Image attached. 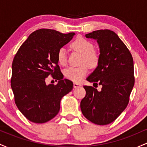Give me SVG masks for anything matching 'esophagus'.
<instances>
[{"instance_id":"1","label":"esophagus","mask_w":147,"mask_h":147,"mask_svg":"<svg viewBox=\"0 0 147 147\" xmlns=\"http://www.w3.org/2000/svg\"><path fill=\"white\" fill-rule=\"evenodd\" d=\"M81 84H79V83H77V82H74L73 83V86L74 88H78L79 86H81Z\"/></svg>"}]
</instances>
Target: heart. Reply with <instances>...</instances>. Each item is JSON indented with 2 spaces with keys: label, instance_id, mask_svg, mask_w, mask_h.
<instances>
[{
  "label": "heart",
  "instance_id": "b5f03b06",
  "mask_svg": "<svg viewBox=\"0 0 147 147\" xmlns=\"http://www.w3.org/2000/svg\"><path fill=\"white\" fill-rule=\"evenodd\" d=\"M72 48L82 55L81 65L78 68L70 67L64 71V75L69 80L79 82L87 75L89 68H95L99 62L98 54L93 50L94 46L90 42L82 37H78L72 42ZM57 61L61 65H66V50L64 48H60L57 52Z\"/></svg>",
  "mask_w": 147,
  "mask_h": 147
}]
</instances>
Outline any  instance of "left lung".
<instances>
[{
  "label": "left lung",
  "instance_id": "left-lung-1",
  "mask_svg": "<svg viewBox=\"0 0 147 147\" xmlns=\"http://www.w3.org/2000/svg\"><path fill=\"white\" fill-rule=\"evenodd\" d=\"M86 37L96 40L99 48L97 66L86 80L102 88L98 91L84 86L86 94L81 101V110L91 122L106 125L115 120L128 105L135 83L133 57L113 31L96 30Z\"/></svg>",
  "mask_w": 147,
  "mask_h": 147
}]
</instances>
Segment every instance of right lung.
Returning <instances> with one entry per match:
<instances>
[{
  "instance_id": "right-lung-1",
  "label": "right lung",
  "mask_w": 147,
  "mask_h": 147,
  "mask_svg": "<svg viewBox=\"0 0 147 147\" xmlns=\"http://www.w3.org/2000/svg\"><path fill=\"white\" fill-rule=\"evenodd\" d=\"M75 34L38 30L28 36L15 55L11 87L18 110L31 122L42 124L55 117L62 97L72 90L73 83L63 79L60 71L57 52ZM50 74L59 81L57 85L45 84Z\"/></svg>"
}]
</instances>
